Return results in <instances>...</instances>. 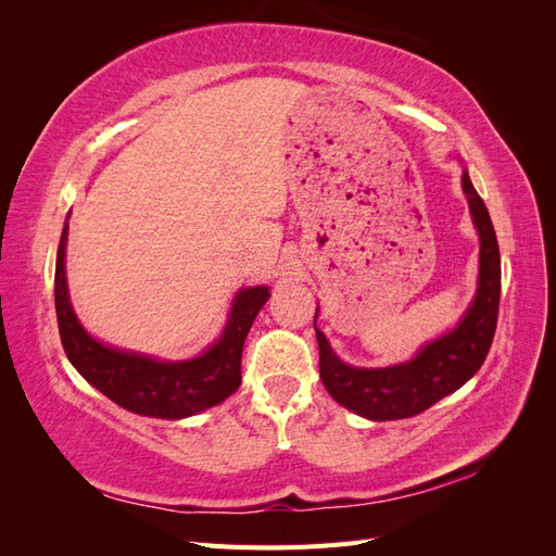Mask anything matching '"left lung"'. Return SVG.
Masks as SVG:
<instances>
[{
	"instance_id": "left-lung-1",
	"label": "left lung",
	"mask_w": 556,
	"mask_h": 556,
	"mask_svg": "<svg viewBox=\"0 0 556 556\" xmlns=\"http://www.w3.org/2000/svg\"><path fill=\"white\" fill-rule=\"evenodd\" d=\"M462 188L480 231V280L473 306L468 308L459 327L425 345L413 362L390 368H355L343 364L333 355L325 333L315 327L319 378L341 406L357 415L387 422V419L425 413L435 401L459 390L466 380L473 378L492 348L501 299L498 241L484 201L466 172Z\"/></svg>"
}]
</instances>
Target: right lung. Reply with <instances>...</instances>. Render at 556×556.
I'll return each instance as SVG.
<instances>
[{"label": "right lung", "mask_w": 556, "mask_h": 556, "mask_svg": "<svg viewBox=\"0 0 556 556\" xmlns=\"http://www.w3.org/2000/svg\"><path fill=\"white\" fill-rule=\"evenodd\" d=\"M64 225L55 264V311L60 339L76 371L99 392L131 413L180 419L225 401L241 384V355L245 336L266 304V288H250L237 294L229 323L208 352L188 362H157L131 352L97 343L78 325L66 294L64 278Z\"/></svg>", "instance_id": "1"}]
</instances>
